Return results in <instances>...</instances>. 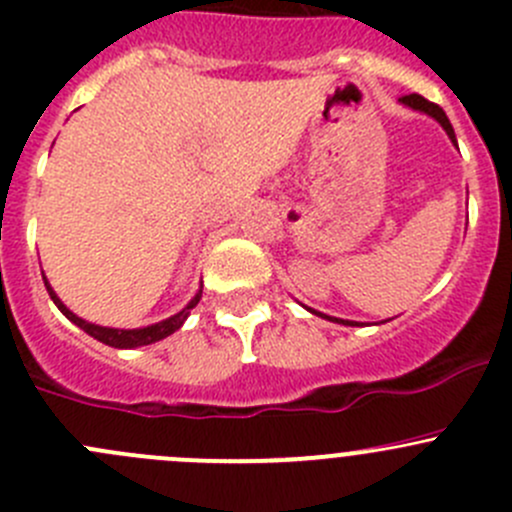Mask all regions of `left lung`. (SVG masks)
<instances>
[{"instance_id":"left-lung-1","label":"left lung","mask_w":512,"mask_h":512,"mask_svg":"<svg viewBox=\"0 0 512 512\" xmlns=\"http://www.w3.org/2000/svg\"><path fill=\"white\" fill-rule=\"evenodd\" d=\"M400 102L408 104V107H413V109H420V112H425V114H430V117L438 119V122L443 124V130L448 132V135H450V140L455 142L453 124H450V119L445 117V112H443V109L438 107V104H435V102H428V99L420 97V94H408V97H403V99H400ZM312 312H315V310H312ZM315 315H322V312H315ZM322 317H325V320H332V317H327V315H322ZM335 322H342V325H357V322H350V320H337V317H335Z\"/></svg>"}]
</instances>
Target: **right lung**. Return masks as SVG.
<instances>
[{"label": "right lung", "mask_w": 512, "mask_h": 512, "mask_svg": "<svg viewBox=\"0 0 512 512\" xmlns=\"http://www.w3.org/2000/svg\"><path fill=\"white\" fill-rule=\"evenodd\" d=\"M44 287H47V292H49V297H52V300H54V305H57L59 310H62L64 315H67L69 320L74 322V325L82 327V330L87 332V335H92L94 340L104 342V345H109V347H122V350H127V347L152 345V342L162 340V337H167V335H172V332H175V330H180L182 322L187 320L190 310L197 305V302H200V297H202V290H200L195 295V300H192L190 305L185 307V310L177 312V315H172V317H167V320L157 322V325L140 327V330H114V327H99V325H92V322H84L82 317H77V315H74V312H69L67 307L62 305V300H59V297L54 295V290H52V287H49L47 277H44Z\"/></svg>", "instance_id": "1"}]
</instances>
